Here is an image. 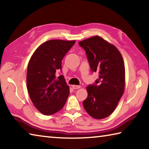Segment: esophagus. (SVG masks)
<instances>
[{
    "label": "esophagus",
    "mask_w": 149,
    "mask_h": 149,
    "mask_svg": "<svg viewBox=\"0 0 149 149\" xmlns=\"http://www.w3.org/2000/svg\"><path fill=\"white\" fill-rule=\"evenodd\" d=\"M72 88L74 89H79V88H81V86H80V85H72Z\"/></svg>",
    "instance_id": "1"
}]
</instances>
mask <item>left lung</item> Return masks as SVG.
Masks as SVG:
<instances>
[{
  "label": "left lung",
  "instance_id": "8db88e82",
  "mask_svg": "<svg viewBox=\"0 0 149 149\" xmlns=\"http://www.w3.org/2000/svg\"><path fill=\"white\" fill-rule=\"evenodd\" d=\"M86 52L91 71L99 79L87 87L88 96L83 102L91 116L103 119L114 112L123 94L125 66L122 54L114 45L99 36L79 42Z\"/></svg>",
  "mask_w": 149,
  "mask_h": 149
}]
</instances>
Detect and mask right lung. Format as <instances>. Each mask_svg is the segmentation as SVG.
Here are the masks:
<instances>
[{
	"label": "right lung",
	"instance_id": "add662e5",
	"mask_svg": "<svg viewBox=\"0 0 149 149\" xmlns=\"http://www.w3.org/2000/svg\"><path fill=\"white\" fill-rule=\"evenodd\" d=\"M75 41L49 40L37 48L27 70V88L35 108L45 115H52L64 107L70 87L64 75L56 76L62 70V60Z\"/></svg>",
	"mask_w": 149,
	"mask_h": 149
}]
</instances>
